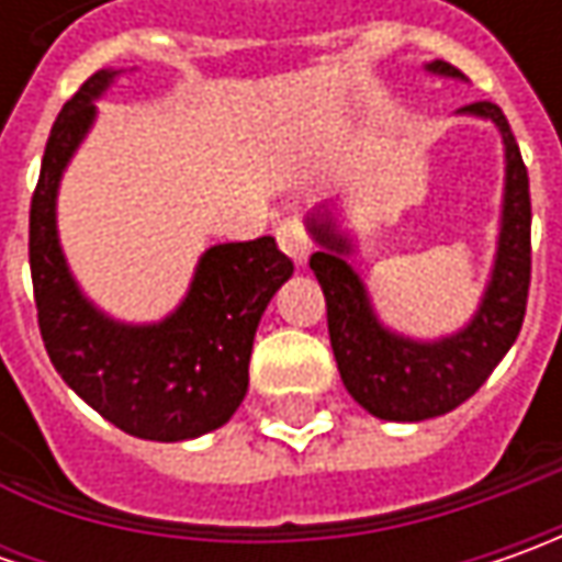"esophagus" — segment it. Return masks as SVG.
I'll return each instance as SVG.
<instances>
[{
    "mask_svg": "<svg viewBox=\"0 0 562 562\" xmlns=\"http://www.w3.org/2000/svg\"><path fill=\"white\" fill-rule=\"evenodd\" d=\"M274 237H278V247L284 249L296 266H303V262L310 259L313 244H310V234L303 231L300 222H284V225L274 231Z\"/></svg>",
    "mask_w": 562,
    "mask_h": 562,
    "instance_id": "1",
    "label": "esophagus"
}]
</instances>
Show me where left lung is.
Returning <instances> with one entry per match:
<instances>
[{
  "instance_id": "8db88e82",
  "label": "left lung",
  "mask_w": 562,
  "mask_h": 562,
  "mask_svg": "<svg viewBox=\"0 0 562 562\" xmlns=\"http://www.w3.org/2000/svg\"><path fill=\"white\" fill-rule=\"evenodd\" d=\"M425 71L463 80V75L447 61H428ZM460 115L487 119L501 131L507 178L491 281L475 315L457 335L413 340L384 328L369 303L366 284L347 262L353 240L337 231L335 215L328 209L306 218L310 234L322 247L310 256V269L325 293L337 372L350 397L378 419L422 422L457 409L507 357L526 318L531 281L529 171L501 105L472 102L460 109Z\"/></svg>"
}]
</instances>
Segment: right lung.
Returning <instances> with one entry per match:
<instances>
[{"label": "right lung", "instance_id": "right-lung-1", "mask_svg": "<svg viewBox=\"0 0 562 562\" xmlns=\"http://www.w3.org/2000/svg\"><path fill=\"white\" fill-rule=\"evenodd\" d=\"M119 75L87 77L46 143L31 200L36 318L55 372L102 419L143 441H187L222 428L247 397L252 337L293 262L274 237L209 247L181 306L153 325L115 322L80 293L58 244L55 196L93 127V102Z\"/></svg>", "mask_w": 562, "mask_h": 562}]
</instances>
